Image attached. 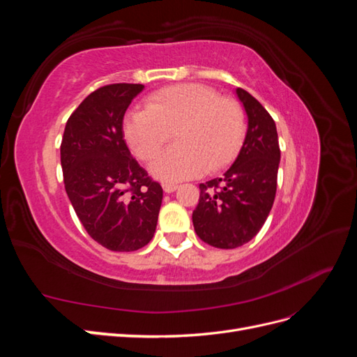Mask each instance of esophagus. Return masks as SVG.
Listing matches in <instances>:
<instances>
[{
  "mask_svg": "<svg viewBox=\"0 0 357 357\" xmlns=\"http://www.w3.org/2000/svg\"><path fill=\"white\" fill-rule=\"evenodd\" d=\"M162 188H164L165 193H172L178 186L174 185V183H162Z\"/></svg>",
  "mask_w": 357,
  "mask_h": 357,
  "instance_id": "esophagus-1",
  "label": "esophagus"
}]
</instances>
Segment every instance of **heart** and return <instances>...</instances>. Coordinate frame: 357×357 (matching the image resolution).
<instances>
[{
    "label": "heart",
    "mask_w": 357,
    "mask_h": 357,
    "mask_svg": "<svg viewBox=\"0 0 357 357\" xmlns=\"http://www.w3.org/2000/svg\"><path fill=\"white\" fill-rule=\"evenodd\" d=\"M176 131L178 144L162 152L150 172L162 181H181L218 171L238 152L245 114L232 98L201 83L174 84L149 96L144 109L129 113L125 138L142 160L158 155Z\"/></svg>",
    "instance_id": "heart-1"
}]
</instances>
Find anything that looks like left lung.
Instances as JSON below:
<instances>
[{
  "label": "left lung",
  "instance_id": "8db88e82",
  "mask_svg": "<svg viewBox=\"0 0 357 357\" xmlns=\"http://www.w3.org/2000/svg\"><path fill=\"white\" fill-rule=\"evenodd\" d=\"M247 114V132L238 156L222 177L201 183L192 213L199 238L218 248H235L261 231L277 190L280 146L274 119L255 96L236 88Z\"/></svg>",
  "mask_w": 357,
  "mask_h": 357
}]
</instances>
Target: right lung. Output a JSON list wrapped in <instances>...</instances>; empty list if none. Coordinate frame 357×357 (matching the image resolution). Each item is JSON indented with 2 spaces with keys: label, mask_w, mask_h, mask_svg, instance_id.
<instances>
[{
  "label": "right lung",
  "mask_w": 357,
  "mask_h": 357,
  "mask_svg": "<svg viewBox=\"0 0 357 357\" xmlns=\"http://www.w3.org/2000/svg\"><path fill=\"white\" fill-rule=\"evenodd\" d=\"M143 84H107L73 112L61 143L63 185L92 238L134 252L153 238L162 188L138 165L123 139V116Z\"/></svg>",
  "instance_id": "add662e5"
}]
</instances>
